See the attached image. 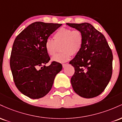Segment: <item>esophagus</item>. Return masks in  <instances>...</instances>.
Instances as JSON below:
<instances>
[{
    "instance_id": "1",
    "label": "esophagus",
    "mask_w": 122,
    "mask_h": 122,
    "mask_svg": "<svg viewBox=\"0 0 122 122\" xmlns=\"http://www.w3.org/2000/svg\"><path fill=\"white\" fill-rule=\"evenodd\" d=\"M68 65V63H66V64H62V67H63V68H65V67L67 65Z\"/></svg>"
}]
</instances>
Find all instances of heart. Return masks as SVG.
Masks as SVG:
<instances>
[{
	"label": "heart",
	"mask_w": 122,
	"mask_h": 122,
	"mask_svg": "<svg viewBox=\"0 0 122 122\" xmlns=\"http://www.w3.org/2000/svg\"><path fill=\"white\" fill-rule=\"evenodd\" d=\"M53 39H47L45 42V49L50 56L55 55L58 46L62 51L52 58L53 61L64 62L68 61L72 54H78L83 44V36L80 31L68 28H61L53 35Z\"/></svg>",
	"instance_id": "obj_1"
}]
</instances>
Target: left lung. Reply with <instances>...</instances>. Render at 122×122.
<instances>
[{"label": "left lung", "mask_w": 122, "mask_h": 122, "mask_svg": "<svg viewBox=\"0 0 122 122\" xmlns=\"http://www.w3.org/2000/svg\"><path fill=\"white\" fill-rule=\"evenodd\" d=\"M80 31L83 44L70 61L75 68L71 80L74 91L81 97H96L104 91L112 73L113 55L104 35L88 23H66Z\"/></svg>", "instance_id": "left-lung-1"}]
</instances>
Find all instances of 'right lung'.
<instances>
[{
    "label": "right lung",
    "instance_id": "add662e5",
    "mask_svg": "<svg viewBox=\"0 0 122 122\" xmlns=\"http://www.w3.org/2000/svg\"><path fill=\"white\" fill-rule=\"evenodd\" d=\"M62 24L36 22L22 31L14 42L10 68L16 88L31 99L45 96L52 87L54 78L62 70L59 62L53 61L45 49V42Z\"/></svg>",
    "mask_w": 122,
    "mask_h": 122
}]
</instances>
